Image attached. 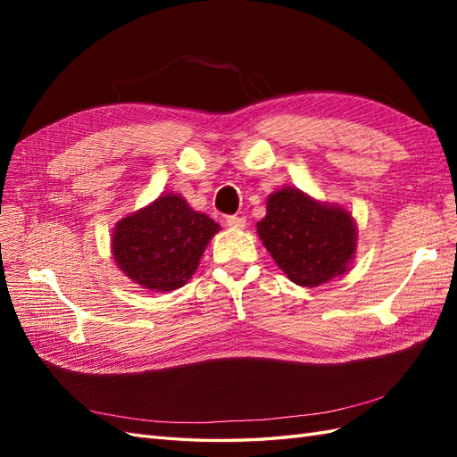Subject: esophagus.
Masks as SVG:
<instances>
[{"instance_id":"1","label":"esophagus","mask_w":457,"mask_h":457,"mask_svg":"<svg viewBox=\"0 0 457 457\" xmlns=\"http://www.w3.org/2000/svg\"><path fill=\"white\" fill-rule=\"evenodd\" d=\"M227 225L230 228H244L245 227V219L238 217V215H228L227 217Z\"/></svg>"}]
</instances>
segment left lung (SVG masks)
Segmentation results:
<instances>
[{"label": "left lung", "instance_id": "1", "mask_svg": "<svg viewBox=\"0 0 457 457\" xmlns=\"http://www.w3.org/2000/svg\"><path fill=\"white\" fill-rule=\"evenodd\" d=\"M257 234L276 265L303 287L322 286L347 272L358 242L351 212L294 187L269 195Z\"/></svg>", "mask_w": 457, "mask_h": 457}]
</instances>
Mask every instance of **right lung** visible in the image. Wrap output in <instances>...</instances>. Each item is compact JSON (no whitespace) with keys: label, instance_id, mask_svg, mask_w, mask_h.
<instances>
[{"label":"right lung","instance_id":"add662e5","mask_svg":"<svg viewBox=\"0 0 457 457\" xmlns=\"http://www.w3.org/2000/svg\"><path fill=\"white\" fill-rule=\"evenodd\" d=\"M219 230L212 217L192 210L181 195L165 192L121 217L110 247L116 267L129 280L150 292L168 294L192 278L205 245Z\"/></svg>","mask_w":457,"mask_h":457}]
</instances>
